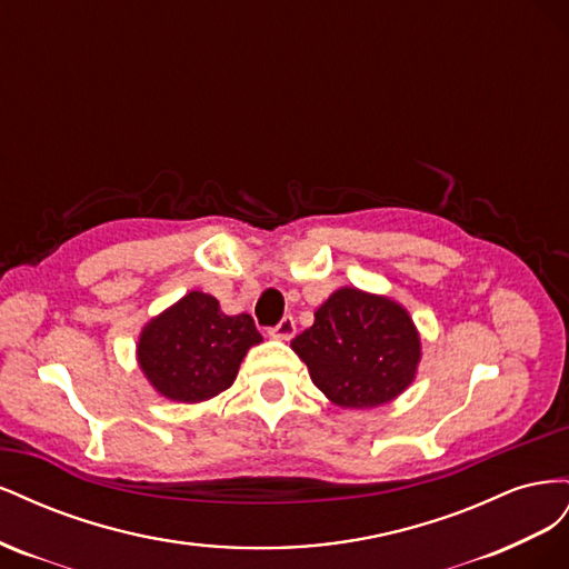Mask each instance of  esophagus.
<instances>
[{
  "mask_svg": "<svg viewBox=\"0 0 569 569\" xmlns=\"http://www.w3.org/2000/svg\"><path fill=\"white\" fill-rule=\"evenodd\" d=\"M268 335H270V337H274V339L289 341L291 337L297 335V320L291 318V316H284V318L278 322V327H272V330H270Z\"/></svg>",
  "mask_w": 569,
  "mask_h": 569,
  "instance_id": "34e87169",
  "label": "esophagus"
}]
</instances>
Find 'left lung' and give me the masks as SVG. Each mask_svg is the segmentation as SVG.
<instances>
[{
    "label": "left lung",
    "instance_id": "1",
    "mask_svg": "<svg viewBox=\"0 0 569 569\" xmlns=\"http://www.w3.org/2000/svg\"><path fill=\"white\" fill-rule=\"evenodd\" d=\"M291 349L327 399L353 410L399 399L422 358L420 332L406 306L356 287L330 295Z\"/></svg>",
    "mask_w": 569,
    "mask_h": 569
}]
</instances>
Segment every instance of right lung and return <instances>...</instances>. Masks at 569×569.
<instances>
[{"instance_id": "right-lung-1", "label": "right lung", "mask_w": 569, "mask_h": 569, "mask_svg": "<svg viewBox=\"0 0 569 569\" xmlns=\"http://www.w3.org/2000/svg\"><path fill=\"white\" fill-rule=\"evenodd\" d=\"M261 341L251 316H226L216 297L194 289L142 327L137 366L168 401L201 403L232 387Z\"/></svg>"}]
</instances>
